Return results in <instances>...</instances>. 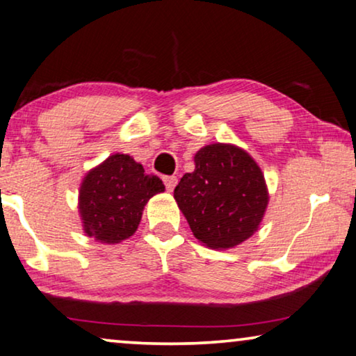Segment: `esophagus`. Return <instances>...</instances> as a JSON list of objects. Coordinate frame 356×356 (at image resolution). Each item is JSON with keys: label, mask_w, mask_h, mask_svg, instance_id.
Instances as JSON below:
<instances>
[{"label": "esophagus", "mask_w": 356, "mask_h": 356, "mask_svg": "<svg viewBox=\"0 0 356 356\" xmlns=\"http://www.w3.org/2000/svg\"><path fill=\"white\" fill-rule=\"evenodd\" d=\"M164 185H166L168 192H172L174 187H176V185H177V177H176V176H168V177H164Z\"/></svg>", "instance_id": "esophagus-1"}]
</instances>
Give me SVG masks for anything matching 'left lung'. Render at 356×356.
Returning <instances> with one entry per match:
<instances>
[{"label":"left lung","mask_w":356,"mask_h":356,"mask_svg":"<svg viewBox=\"0 0 356 356\" xmlns=\"http://www.w3.org/2000/svg\"><path fill=\"white\" fill-rule=\"evenodd\" d=\"M195 171L174 190L190 229L207 247L227 250L252 237L269 203L264 174L243 148L211 143L195 153Z\"/></svg>","instance_id":"8db88e82"}]
</instances>
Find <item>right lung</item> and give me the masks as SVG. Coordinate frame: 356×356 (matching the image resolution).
Listing matches in <instances>:
<instances>
[{
  "label": "right lung",
  "mask_w": 356,
  "mask_h": 356,
  "mask_svg": "<svg viewBox=\"0 0 356 356\" xmlns=\"http://www.w3.org/2000/svg\"><path fill=\"white\" fill-rule=\"evenodd\" d=\"M164 184L148 176L129 154L114 153L85 174L79 190V214L87 237L114 245L132 237L145 204Z\"/></svg>",
  "instance_id": "1"
}]
</instances>
